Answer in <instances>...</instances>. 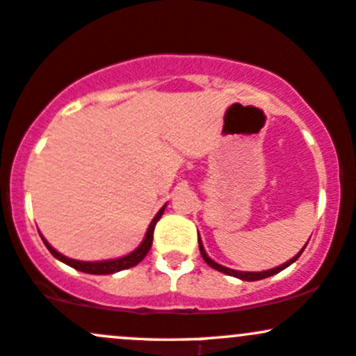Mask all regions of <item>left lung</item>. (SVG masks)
<instances>
[{
    "label": "left lung",
    "instance_id": "left-lung-1",
    "mask_svg": "<svg viewBox=\"0 0 356 356\" xmlns=\"http://www.w3.org/2000/svg\"><path fill=\"white\" fill-rule=\"evenodd\" d=\"M198 248H200V254H202V258H204V261L207 263L209 266H212L213 270L220 271V273H225V275H231V277L241 278V280H246V282L263 280V278H266V277H271V275L278 273V271H282V270H284V268H286V266H289V265H292V263L296 261V259L299 258V256L302 254V251H304V250H302L299 254H296V256H293L292 259H289V261L284 263V265L277 266V268H273V270H268V271H258V273H254V271H236V270L225 268V266H220V265H217V263H216V261H212V259H210L209 256H207V253H205V250H204V246H202L200 239H198ZM304 248H305V246H304Z\"/></svg>",
    "mask_w": 356,
    "mask_h": 356
}]
</instances>
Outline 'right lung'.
Listing matches in <instances>:
<instances>
[{
  "label": "right lung",
  "instance_id": "obj_1",
  "mask_svg": "<svg viewBox=\"0 0 356 356\" xmlns=\"http://www.w3.org/2000/svg\"><path fill=\"white\" fill-rule=\"evenodd\" d=\"M163 212H164V207H163L161 210H159L158 213H156V217H154V219H152V222L149 224L147 232H146V238H144L143 244H140V246L137 248V250L134 251V253L124 256V258L110 259V261H95V263H90V261H76V259L66 258V256H64V254L57 253L54 248H52L51 244H49L45 239H42V241H44V244H45V246H47V250L51 251V253L54 254L57 259H60V261L66 263V265L72 266V268H74V270H79V271H83V273H91V275H108V273H115V271L132 268V266H136L137 263H140L144 258H146V254L149 253V250H151L152 232H154L156 222H158V220L161 219Z\"/></svg>",
  "mask_w": 356,
  "mask_h": 356
}]
</instances>
